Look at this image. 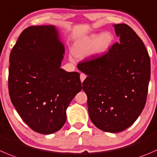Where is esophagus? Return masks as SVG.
<instances>
[{
    "mask_svg": "<svg viewBox=\"0 0 157 157\" xmlns=\"http://www.w3.org/2000/svg\"><path fill=\"white\" fill-rule=\"evenodd\" d=\"M86 76L84 74H80V81H81V82H83V80H84L85 79H86Z\"/></svg>",
    "mask_w": 157,
    "mask_h": 157,
    "instance_id": "obj_1",
    "label": "esophagus"
}]
</instances>
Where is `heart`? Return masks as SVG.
I'll list each match as a JSON object with an SVG mask.
<instances>
[{"instance_id":"heart-1","label":"heart","mask_w":157,"mask_h":157,"mask_svg":"<svg viewBox=\"0 0 157 157\" xmlns=\"http://www.w3.org/2000/svg\"><path fill=\"white\" fill-rule=\"evenodd\" d=\"M113 36L109 32H103L100 34L92 33L82 37L74 48L76 57L86 56L91 52L94 56H100L109 51L113 42Z\"/></svg>"}]
</instances>
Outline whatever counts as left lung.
Returning <instances> with one entry per match:
<instances>
[{"label":"left lung","instance_id":"obj_1","mask_svg":"<svg viewBox=\"0 0 157 157\" xmlns=\"http://www.w3.org/2000/svg\"><path fill=\"white\" fill-rule=\"evenodd\" d=\"M120 42L101 57L77 65L87 77L90 118L98 129L119 133L133 125L142 113L150 79V59L144 42L127 24H114Z\"/></svg>","mask_w":157,"mask_h":157}]
</instances>
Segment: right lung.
I'll list each match as a JSON object with an SVG mask.
<instances>
[{"label": "right lung", "instance_id": "1", "mask_svg": "<svg viewBox=\"0 0 157 157\" xmlns=\"http://www.w3.org/2000/svg\"><path fill=\"white\" fill-rule=\"evenodd\" d=\"M64 45L54 25L30 26L10 54V100L35 132L51 134L63 127L67 108L82 90L80 74L60 68Z\"/></svg>", "mask_w": 157, "mask_h": 157}]
</instances>
